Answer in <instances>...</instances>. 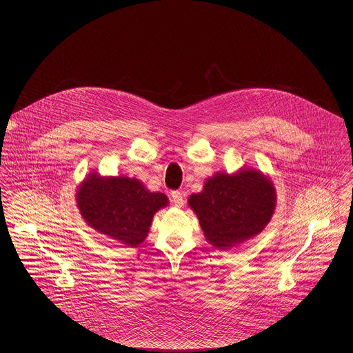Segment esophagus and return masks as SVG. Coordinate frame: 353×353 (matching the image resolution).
<instances>
[{
	"label": "esophagus",
	"mask_w": 353,
	"mask_h": 353,
	"mask_svg": "<svg viewBox=\"0 0 353 353\" xmlns=\"http://www.w3.org/2000/svg\"><path fill=\"white\" fill-rule=\"evenodd\" d=\"M171 197H172V202H174V205L176 206V208H182L183 206V203H185V200H183V194L181 193V192H172L171 193Z\"/></svg>",
	"instance_id": "34e87169"
}]
</instances>
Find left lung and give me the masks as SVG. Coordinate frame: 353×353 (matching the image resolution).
<instances>
[{"label":"left lung","mask_w":353,"mask_h":353,"mask_svg":"<svg viewBox=\"0 0 353 353\" xmlns=\"http://www.w3.org/2000/svg\"><path fill=\"white\" fill-rule=\"evenodd\" d=\"M276 197L272 179L246 167L234 174L216 172L188 202L205 239L214 249L228 250L263 231L274 213Z\"/></svg>","instance_id":"obj_1"}]
</instances>
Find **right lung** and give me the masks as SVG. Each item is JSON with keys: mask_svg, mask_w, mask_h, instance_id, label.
<instances>
[{"mask_svg": "<svg viewBox=\"0 0 353 353\" xmlns=\"http://www.w3.org/2000/svg\"><path fill=\"white\" fill-rule=\"evenodd\" d=\"M76 202L91 228L128 248H137L147 239L154 213L168 205V197L152 193L136 178L101 176L92 171L79 185Z\"/></svg>", "mask_w": 353, "mask_h": 353, "instance_id": "1", "label": "right lung"}]
</instances>
